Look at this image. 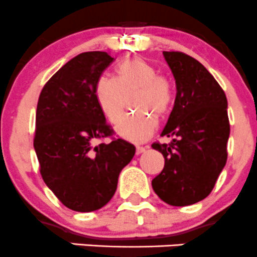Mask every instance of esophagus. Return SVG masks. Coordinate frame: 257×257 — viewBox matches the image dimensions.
Wrapping results in <instances>:
<instances>
[{
    "mask_svg": "<svg viewBox=\"0 0 257 257\" xmlns=\"http://www.w3.org/2000/svg\"><path fill=\"white\" fill-rule=\"evenodd\" d=\"M147 149H149V147H145V148H143V147H137L136 154H137V155L143 154V153H145V150H147Z\"/></svg>",
    "mask_w": 257,
    "mask_h": 257,
    "instance_id": "esophagus-1",
    "label": "esophagus"
}]
</instances>
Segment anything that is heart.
Listing matches in <instances>:
<instances>
[{"label": "heart", "instance_id": "1", "mask_svg": "<svg viewBox=\"0 0 257 257\" xmlns=\"http://www.w3.org/2000/svg\"><path fill=\"white\" fill-rule=\"evenodd\" d=\"M94 95L100 110L112 124L123 118L128 99L134 95L132 105L142 112L124 118L115 126V132L125 141L143 143L157 128L155 118L146 112L157 116L167 114L172 104L173 89L169 80L158 76L152 64L142 58H132L119 64L115 80L100 77L95 83Z\"/></svg>", "mask_w": 257, "mask_h": 257}]
</instances>
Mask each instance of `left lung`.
Listing matches in <instances>:
<instances>
[{
  "label": "left lung",
  "mask_w": 257,
  "mask_h": 257,
  "mask_svg": "<svg viewBox=\"0 0 257 257\" xmlns=\"http://www.w3.org/2000/svg\"><path fill=\"white\" fill-rule=\"evenodd\" d=\"M174 76L177 97L162 137L172 143H154L164 169L152 181L155 194L173 206H186L211 193L227 159L230 136L227 99L208 69L181 52H163Z\"/></svg>",
  "instance_id": "obj_1"
}]
</instances>
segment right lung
Masks as SVG:
<instances>
[{
  "label": "right lung",
  "instance_id": "right-lung-1",
  "mask_svg": "<svg viewBox=\"0 0 257 257\" xmlns=\"http://www.w3.org/2000/svg\"><path fill=\"white\" fill-rule=\"evenodd\" d=\"M113 59L107 52L78 54L53 74L38 99L33 147L41 175L74 211L103 208L136 154V147L123 139L92 144L113 133L94 95L95 83Z\"/></svg>",
  "mask_w": 257,
  "mask_h": 257
}]
</instances>
